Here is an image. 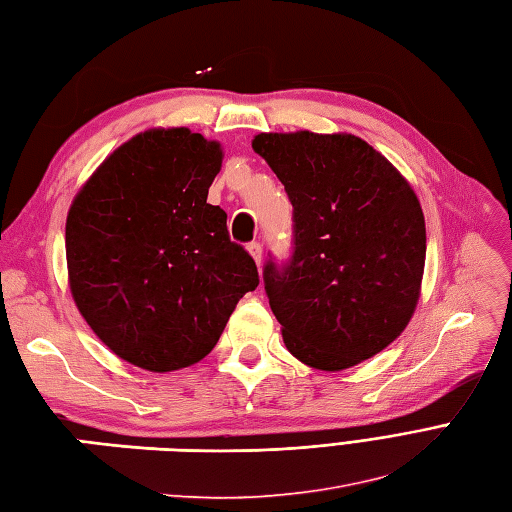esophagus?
<instances>
[{"label":"esophagus","mask_w":512,"mask_h":512,"mask_svg":"<svg viewBox=\"0 0 512 512\" xmlns=\"http://www.w3.org/2000/svg\"><path fill=\"white\" fill-rule=\"evenodd\" d=\"M247 252H249V256H252L254 260H256V265H260V258H263V245L260 243H249L247 245Z\"/></svg>","instance_id":"34e87169"}]
</instances>
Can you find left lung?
I'll return each instance as SVG.
<instances>
[{
    "instance_id": "obj_1",
    "label": "left lung",
    "mask_w": 512,
    "mask_h": 512,
    "mask_svg": "<svg viewBox=\"0 0 512 512\" xmlns=\"http://www.w3.org/2000/svg\"><path fill=\"white\" fill-rule=\"evenodd\" d=\"M252 149L293 206L291 263L263 274L287 350L326 372L374 357L420 298L427 236L410 181L352 133H258Z\"/></svg>"
}]
</instances>
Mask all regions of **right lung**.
<instances>
[{"instance_id":"add662e5","label":"right lung","mask_w":512,"mask_h":512,"mask_svg":"<svg viewBox=\"0 0 512 512\" xmlns=\"http://www.w3.org/2000/svg\"><path fill=\"white\" fill-rule=\"evenodd\" d=\"M223 164L217 140L157 127L120 144L67 212V282L78 313L111 352L149 372L201 361L247 291L254 258L208 203Z\"/></svg>"}]
</instances>
